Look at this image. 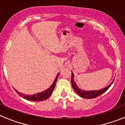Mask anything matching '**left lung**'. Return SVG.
<instances>
[{"instance_id": "8db88e82", "label": "left lung", "mask_w": 125, "mask_h": 125, "mask_svg": "<svg viewBox=\"0 0 125 125\" xmlns=\"http://www.w3.org/2000/svg\"><path fill=\"white\" fill-rule=\"evenodd\" d=\"M113 81L111 83V84L107 86L106 88H105L102 89V90H96V91H84V90H81L77 86L75 83L74 82V74L72 72V78H71V83H72V88H74V90H75V92L78 94L82 98H96L97 96H98L99 95H102V93H104V92H105L109 88V87L111 86V84H113Z\"/></svg>"}]
</instances>
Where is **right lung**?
<instances>
[{
    "label": "right lung",
    "instance_id": "1",
    "mask_svg": "<svg viewBox=\"0 0 125 125\" xmlns=\"http://www.w3.org/2000/svg\"><path fill=\"white\" fill-rule=\"evenodd\" d=\"M58 75H59V73L58 74V75H56V79H54V82L52 84V85L44 92H41V93H39L35 94V95H23L20 92H18L17 90H16V92L20 96H23L25 99L28 100H31V101H35V102H39V101H43V100H46L47 98H48L50 96V95H51L52 92H53V90L54 89V87H55V84H56V81H57L58 77Z\"/></svg>",
    "mask_w": 125,
    "mask_h": 125
}]
</instances>
